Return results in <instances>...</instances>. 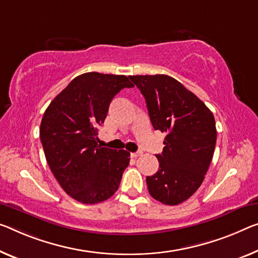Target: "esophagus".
<instances>
[{"instance_id":"esophagus-1","label":"esophagus","mask_w":258,"mask_h":258,"mask_svg":"<svg viewBox=\"0 0 258 258\" xmlns=\"http://www.w3.org/2000/svg\"><path fill=\"white\" fill-rule=\"evenodd\" d=\"M140 156H142V152H133L132 153V157L133 158H137V157H140Z\"/></svg>"}]
</instances>
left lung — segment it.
<instances>
[{
  "label": "left lung",
  "mask_w": 258,
  "mask_h": 258,
  "mask_svg": "<svg viewBox=\"0 0 258 258\" xmlns=\"http://www.w3.org/2000/svg\"><path fill=\"white\" fill-rule=\"evenodd\" d=\"M144 96L154 130L166 133L159 169L146 177L150 195L166 205L187 201L201 187L216 148L213 114L167 75L129 76Z\"/></svg>",
  "instance_id": "1"
}]
</instances>
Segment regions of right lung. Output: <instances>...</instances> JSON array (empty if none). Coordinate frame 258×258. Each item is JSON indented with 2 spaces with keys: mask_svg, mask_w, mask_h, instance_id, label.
<instances>
[{
  "mask_svg": "<svg viewBox=\"0 0 258 258\" xmlns=\"http://www.w3.org/2000/svg\"><path fill=\"white\" fill-rule=\"evenodd\" d=\"M133 86L123 75H79L43 114L40 140L46 160L62 189L81 203H100L118 189L130 153L98 145L97 128L115 94Z\"/></svg>",
  "mask_w": 258,
  "mask_h": 258,
  "instance_id": "right-lung-1",
  "label": "right lung"
}]
</instances>
